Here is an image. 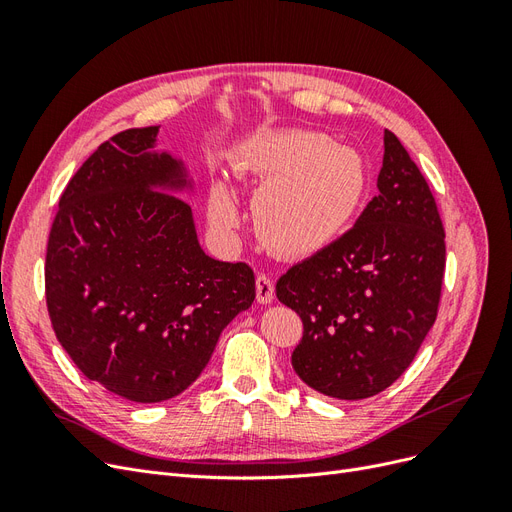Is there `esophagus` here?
I'll list each match as a JSON object with an SVG mask.
<instances>
[{
    "instance_id": "1",
    "label": "esophagus",
    "mask_w": 512,
    "mask_h": 512,
    "mask_svg": "<svg viewBox=\"0 0 512 512\" xmlns=\"http://www.w3.org/2000/svg\"><path fill=\"white\" fill-rule=\"evenodd\" d=\"M256 299L262 305H269L275 299V288H273V280L269 275H258L256 277Z\"/></svg>"
}]
</instances>
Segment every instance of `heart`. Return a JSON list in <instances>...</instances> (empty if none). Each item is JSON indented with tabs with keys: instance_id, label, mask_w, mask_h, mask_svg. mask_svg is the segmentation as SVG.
I'll return each instance as SVG.
<instances>
[{
	"instance_id": "obj_1",
	"label": "heart",
	"mask_w": 512,
	"mask_h": 512,
	"mask_svg": "<svg viewBox=\"0 0 512 512\" xmlns=\"http://www.w3.org/2000/svg\"><path fill=\"white\" fill-rule=\"evenodd\" d=\"M237 166L262 183L254 196L262 243L290 258L312 256L333 245L356 218L367 192L361 153L320 132L260 134L239 149ZM209 218L220 230L239 224L235 200L224 183L211 188Z\"/></svg>"
}]
</instances>
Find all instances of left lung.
<instances>
[{
  "mask_svg": "<svg viewBox=\"0 0 512 512\" xmlns=\"http://www.w3.org/2000/svg\"><path fill=\"white\" fill-rule=\"evenodd\" d=\"M444 228L429 185L384 132L378 196L352 230L288 269L277 299L303 320L297 376L335 399L374 397L414 361L438 316Z\"/></svg>",
  "mask_w": 512,
  "mask_h": 512,
  "instance_id": "1",
  "label": "left lung"
}]
</instances>
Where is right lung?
<instances>
[{
    "label": "right lung",
    "instance_id": "1",
    "mask_svg": "<svg viewBox=\"0 0 512 512\" xmlns=\"http://www.w3.org/2000/svg\"><path fill=\"white\" fill-rule=\"evenodd\" d=\"M160 126L102 143L61 194L46 247V305L83 374L158 404L200 376L228 324L254 303V271L198 243L183 158Z\"/></svg>",
    "mask_w": 512,
    "mask_h": 512
}]
</instances>
